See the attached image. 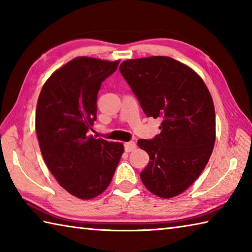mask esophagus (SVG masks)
Masks as SVG:
<instances>
[{
    "instance_id": "34e87169",
    "label": "esophagus",
    "mask_w": 252,
    "mask_h": 252,
    "mask_svg": "<svg viewBox=\"0 0 252 252\" xmlns=\"http://www.w3.org/2000/svg\"><path fill=\"white\" fill-rule=\"evenodd\" d=\"M136 149V144H135V142H133V141H131V142H127V143H125V150H126V152H132L133 150H135Z\"/></svg>"
}]
</instances>
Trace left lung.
Returning <instances> with one entry per match:
<instances>
[{"instance_id": "8db88e82", "label": "left lung", "mask_w": 252, "mask_h": 252, "mask_svg": "<svg viewBox=\"0 0 252 252\" xmlns=\"http://www.w3.org/2000/svg\"><path fill=\"white\" fill-rule=\"evenodd\" d=\"M120 73L160 133L137 144L150 156L141 180L169 199L187 190L208 164L215 143V110L208 87L192 68L168 57L121 63Z\"/></svg>"}]
</instances>
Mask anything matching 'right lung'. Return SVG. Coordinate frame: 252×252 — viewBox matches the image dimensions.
<instances>
[{"mask_svg": "<svg viewBox=\"0 0 252 252\" xmlns=\"http://www.w3.org/2000/svg\"><path fill=\"white\" fill-rule=\"evenodd\" d=\"M119 61L80 57L44 83L36 109V132L48 169L62 188L83 200L109 186L123 145L88 136L97 119V94Z\"/></svg>", "mask_w": 252, "mask_h": 252, "instance_id": "obj_1", "label": "right lung"}]
</instances>
